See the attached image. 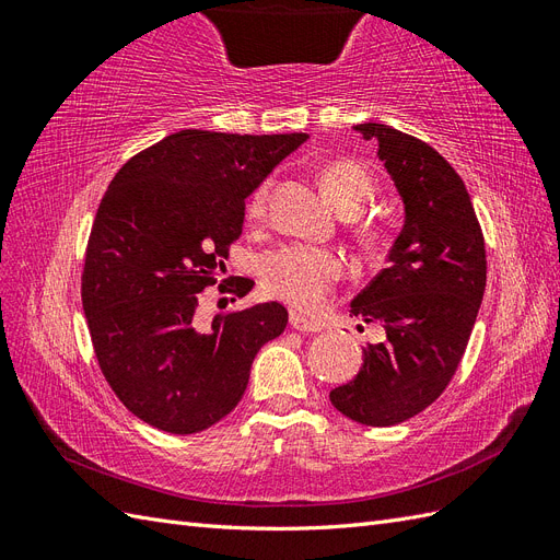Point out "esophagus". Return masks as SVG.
<instances>
[{"label": "esophagus", "instance_id": "1", "mask_svg": "<svg viewBox=\"0 0 560 560\" xmlns=\"http://www.w3.org/2000/svg\"><path fill=\"white\" fill-rule=\"evenodd\" d=\"M290 327H292V329H296V331H308V334H313V331H319V329H322V327H319V322H315V319L306 317L303 313H296V311H292V313H290Z\"/></svg>", "mask_w": 560, "mask_h": 560}]
</instances>
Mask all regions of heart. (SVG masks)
<instances>
[{"label":"heart","mask_w":560,"mask_h":560,"mask_svg":"<svg viewBox=\"0 0 560 560\" xmlns=\"http://www.w3.org/2000/svg\"><path fill=\"white\" fill-rule=\"evenodd\" d=\"M319 184L334 206L346 212H358L374 191L366 167L354 161H334L319 175ZM268 189L259 186L249 198V217H261ZM261 284L296 308H315L325 301L329 287L343 276V261L338 254L306 245L282 247L261 261Z\"/></svg>","instance_id":"heart-1"}]
</instances>
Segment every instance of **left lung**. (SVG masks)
I'll list each match as a JSON object with an SVG mask.
<instances>
[{"instance_id":"obj_1","label":"left lung","mask_w":560,"mask_h":560,"mask_svg":"<svg viewBox=\"0 0 560 560\" xmlns=\"http://www.w3.org/2000/svg\"><path fill=\"white\" fill-rule=\"evenodd\" d=\"M352 130L376 142L404 224L387 266L350 303L354 317L383 325L385 341L364 350L358 376L329 399L354 422L387 428L428 409L460 364L486 290V245L465 182L442 154L385 124Z\"/></svg>"}]
</instances>
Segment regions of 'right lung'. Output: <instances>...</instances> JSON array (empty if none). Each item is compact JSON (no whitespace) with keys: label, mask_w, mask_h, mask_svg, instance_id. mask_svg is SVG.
<instances>
[{"label":"right lung","mask_w":560,"mask_h":560,"mask_svg":"<svg viewBox=\"0 0 560 560\" xmlns=\"http://www.w3.org/2000/svg\"><path fill=\"white\" fill-rule=\"evenodd\" d=\"M306 140V132L177 130L112 179L93 222L81 301L100 369L147 425L171 434L214 425L243 399L261 346L284 331L290 315L278 301L214 317L208 329L196 308L243 233L245 198ZM252 284L235 278L229 292L245 296Z\"/></svg>","instance_id":"add662e5"}]
</instances>
